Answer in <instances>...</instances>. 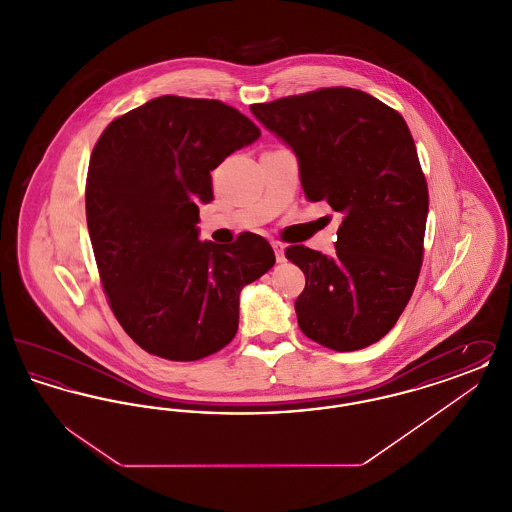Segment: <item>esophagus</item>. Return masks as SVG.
Returning <instances> with one entry per match:
<instances>
[{
    "label": "esophagus",
    "mask_w": 512,
    "mask_h": 512,
    "mask_svg": "<svg viewBox=\"0 0 512 512\" xmlns=\"http://www.w3.org/2000/svg\"><path fill=\"white\" fill-rule=\"evenodd\" d=\"M272 249H274L276 261H278V263H284V261H286V255H284L286 245L282 244V242H272Z\"/></svg>",
    "instance_id": "obj_1"
}]
</instances>
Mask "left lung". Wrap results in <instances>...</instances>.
<instances>
[{"label": "left lung", "mask_w": 512, "mask_h": 512, "mask_svg": "<svg viewBox=\"0 0 512 512\" xmlns=\"http://www.w3.org/2000/svg\"><path fill=\"white\" fill-rule=\"evenodd\" d=\"M251 111L295 151L305 195L343 215L334 257L305 245L286 249L305 274L295 299L301 332L334 351L382 340L407 307L424 257L430 199L407 122L343 86Z\"/></svg>", "instance_id": "obj_1"}]
</instances>
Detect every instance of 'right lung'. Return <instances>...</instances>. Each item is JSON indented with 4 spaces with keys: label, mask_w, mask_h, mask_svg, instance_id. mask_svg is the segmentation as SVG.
<instances>
[{
    "label": "right lung",
    "mask_w": 512,
    "mask_h": 512,
    "mask_svg": "<svg viewBox=\"0 0 512 512\" xmlns=\"http://www.w3.org/2000/svg\"><path fill=\"white\" fill-rule=\"evenodd\" d=\"M261 136L219 99L161 96L101 132L86 178V220L107 303L144 351L199 361L238 332L240 292L274 265L265 238L197 240L211 171Z\"/></svg>",
    "instance_id": "add662e5"
}]
</instances>
